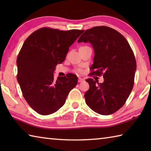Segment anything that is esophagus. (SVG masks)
<instances>
[{"mask_svg": "<svg viewBox=\"0 0 151 151\" xmlns=\"http://www.w3.org/2000/svg\"><path fill=\"white\" fill-rule=\"evenodd\" d=\"M84 81V79L83 78H81V77H79L78 78V83H82V82H83Z\"/></svg>", "mask_w": 151, "mask_h": 151, "instance_id": "1", "label": "esophagus"}]
</instances>
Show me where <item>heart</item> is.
<instances>
[{"instance_id":"obj_1","label":"heart","mask_w":151,"mask_h":151,"mask_svg":"<svg viewBox=\"0 0 151 151\" xmlns=\"http://www.w3.org/2000/svg\"><path fill=\"white\" fill-rule=\"evenodd\" d=\"M76 72L78 73H81L82 72V70H81V69H76Z\"/></svg>"}]
</instances>
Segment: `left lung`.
<instances>
[{
  "mask_svg": "<svg viewBox=\"0 0 151 151\" xmlns=\"http://www.w3.org/2000/svg\"><path fill=\"white\" fill-rule=\"evenodd\" d=\"M78 42H91L94 50L90 75H103L104 82L88 78L85 94L90 108L103 115L118 111L126 103L134 85L137 63L133 51L121 33L106 26L86 30Z\"/></svg>",
  "mask_w": 151,
  "mask_h": 151,
  "instance_id": "1",
  "label": "left lung"
}]
</instances>
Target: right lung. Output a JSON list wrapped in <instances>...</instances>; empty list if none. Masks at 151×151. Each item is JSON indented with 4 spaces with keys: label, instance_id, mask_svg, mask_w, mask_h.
<instances>
[{
    "label": "right lung",
    "instance_id": "add662e5",
    "mask_svg": "<svg viewBox=\"0 0 151 151\" xmlns=\"http://www.w3.org/2000/svg\"><path fill=\"white\" fill-rule=\"evenodd\" d=\"M83 32V30L41 28L27 38L20 50L17 81L27 103L41 115L57 111L77 85L78 77L74 74L55 80L53 72L57 64L64 62L69 47Z\"/></svg>",
    "mask_w": 151,
    "mask_h": 151
}]
</instances>
